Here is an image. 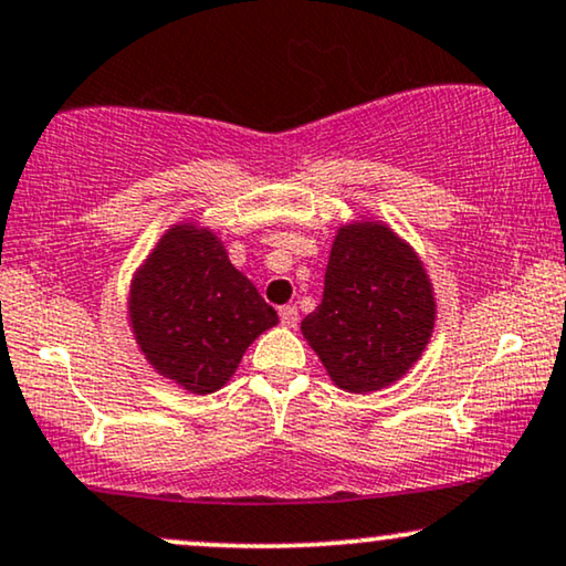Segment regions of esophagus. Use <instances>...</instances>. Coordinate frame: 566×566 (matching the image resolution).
Here are the masks:
<instances>
[{
	"label": "esophagus",
	"mask_w": 566,
	"mask_h": 566,
	"mask_svg": "<svg viewBox=\"0 0 566 566\" xmlns=\"http://www.w3.org/2000/svg\"><path fill=\"white\" fill-rule=\"evenodd\" d=\"M281 325L283 327H296V322H298V310L296 306H281Z\"/></svg>",
	"instance_id": "34e87169"
}]
</instances>
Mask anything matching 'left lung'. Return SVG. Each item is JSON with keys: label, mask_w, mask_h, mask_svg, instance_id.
<instances>
[{"label": "left lung", "mask_w": 566, "mask_h": 566, "mask_svg": "<svg viewBox=\"0 0 566 566\" xmlns=\"http://www.w3.org/2000/svg\"><path fill=\"white\" fill-rule=\"evenodd\" d=\"M434 319V289L413 247L379 220H354L337 229L322 304L301 333L329 379L361 395L398 381L421 358Z\"/></svg>", "instance_id": "left-lung-1"}]
</instances>
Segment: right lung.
<instances>
[{"mask_svg":"<svg viewBox=\"0 0 566 566\" xmlns=\"http://www.w3.org/2000/svg\"><path fill=\"white\" fill-rule=\"evenodd\" d=\"M129 325L160 377L195 395L216 392L277 312L265 304L210 229H168L129 285Z\"/></svg>","mask_w":566,"mask_h":566,"instance_id":"add662e5","label":"right lung"}]
</instances>
